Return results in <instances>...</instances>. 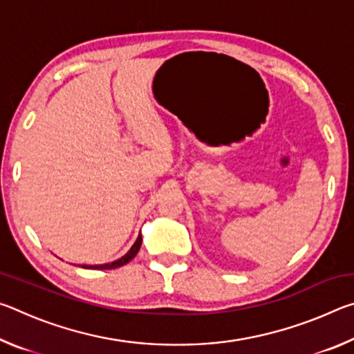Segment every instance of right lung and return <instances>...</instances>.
Returning a JSON list of instances; mask_svg holds the SVG:
<instances>
[{"label":"right lung","mask_w":354,"mask_h":354,"mask_svg":"<svg viewBox=\"0 0 354 354\" xmlns=\"http://www.w3.org/2000/svg\"><path fill=\"white\" fill-rule=\"evenodd\" d=\"M140 245H142V236L139 234V237H137L136 243L133 245V248H131L127 254H124L123 257H120L118 261H113L111 263H103V266H82V268H95V270H109V268H118L124 266V263H128L133 257L139 253L140 250Z\"/></svg>","instance_id":"1"}]
</instances>
